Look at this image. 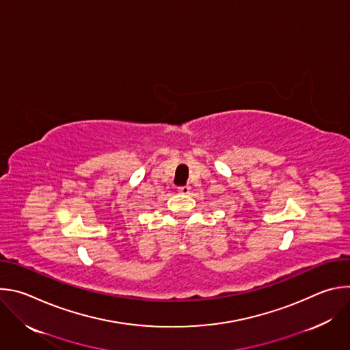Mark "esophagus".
I'll use <instances>...</instances> for the list:
<instances>
[{
	"mask_svg": "<svg viewBox=\"0 0 350 350\" xmlns=\"http://www.w3.org/2000/svg\"><path fill=\"white\" fill-rule=\"evenodd\" d=\"M178 192L183 193V195H188L191 192V187L189 185H183V187H178Z\"/></svg>",
	"mask_w": 350,
	"mask_h": 350,
	"instance_id": "obj_1",
	"label": "esophagus"
}]
</instances>
